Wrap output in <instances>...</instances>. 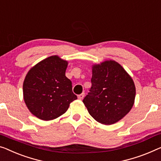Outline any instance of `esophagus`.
<instances>
[{"label":"esophagus","mask_w":161,"mask_h":161,"mask_svg":"<svg viewBox=\"0 0 161 161\" xmlns=\"http://www.w3.org/2000/svg\"><path fill=\"white\" fill-rule=\"evenodd\" d=\"M84 97H85V93H84V92L78 95V98H79V99H80V100H82L83 98H84Z\"/></svg>","instance_id":"obj_1"}]
</instances>
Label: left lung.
<instances>
[{
  "instance_id": "1",
  "label": "left lung",
  "mask_w": 161,
  "mask_h": 161,
  "mask_svg": "<svg viewBox=\"0 0 161 161\" xmlns=\"http://www.w3.org/2000/svg\"><path fill=\"white\" fill-rule=\"evenodd\" d=\"M92 87L83 103L97 122L111 125L124 118L134 103L136 88L131 76L116 61L92 66Z\"/></svg>"
}]
</instances>
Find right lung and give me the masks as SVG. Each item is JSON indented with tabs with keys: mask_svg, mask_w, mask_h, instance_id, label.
<instances>
[{
	"mask_svg": "<svg viewBox=\"0 0 161 161\" xmlns=\"http://www.w3.org/2000/svg\"><path fill=\"white\" fill-rule=\"evenodd\" d=\"M68 61L52 56L32 67L23 83L25 104L32 114L43 121L53 120L65 114L77 99L72 85L66 76Z\"/></svg>",
	"mask_w": 161,
	"mask_h": 161,
	"instance_id": "right-lung-1",
	"label": "right lung"
}]
</instances>
